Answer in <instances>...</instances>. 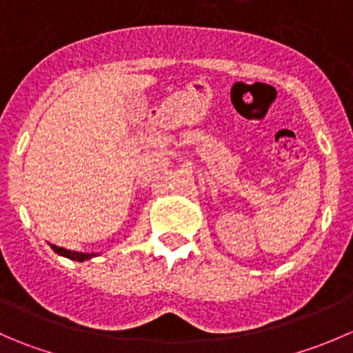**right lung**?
Wrapping results in <instances>:
<instances>
[{
	"label": "right lung",
	"mask_w": 353,
	"mask_h": 353,
	"mask_svg": "<svg viewBox=\"0 0 353 353\" xmlns=\"http://www.w3.org/2000/svg\"><path fill=\"white\" fill-rule=\"evenodd\" d=\"M52 251L58 252L59 256H65L68 259H73V261H85V259H90L94 258V256H97L95 252H78V251H70V249H65V248H58V245L51 244Z\"/></svg>",
	"instance_id": "obj_1"
}]
</instances>
